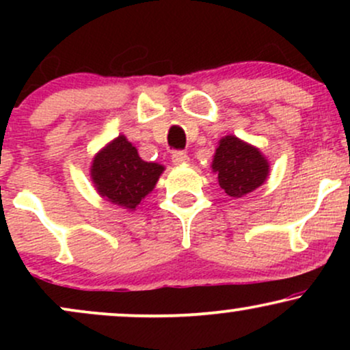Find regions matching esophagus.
<instances>
[{
    "label": "esophagus",
    "instance_id": "esophagus-1",
    "mask_svg": "<svg viewBox=\"0 0 350 350\" xmlns=\"http://www.w3.org/2000/svg\"><path fill=\"white\" fill-rule=\"evenodd\" d=\"M171 159H172V163H174V164H186V163H189V156L186 154V152H183V151H174V152H172Z\"/></svg>",
    "mask_w": 350,
    "mask_h": 350
}]
</instances>
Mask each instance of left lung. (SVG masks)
<instances>
[{
  "label": "left lung",
  "mask_w": 350,
  "mask_h": 350,
  "mask_svg": "<svg viewBox=\"0 0 350 350\" xmlns=\"http://www.w3.org/2000/svg\"><path fill=\"white\" fill-rule=\"evenodd\" d=\"M212 171L228 198L240 199L258 189L270 176V163L260 148L227 135L217 144Z\"/></svg>",
  "instance_id": "left-lung-1"
}]
</instances>
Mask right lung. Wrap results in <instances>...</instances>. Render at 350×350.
Masks as SVG:
<instances>
[{"mask_svg":"<svg viewBox=\"0 0 350 350\" xmlns=\"http://www.w3.org/2000/svg\"><path fill=\"white\" fill-rule=\"evenodd\" d=\"M164 166L139 158L124 135H118L92 159L90 179L107 202L133 212L154 189Z\"/></svg>","mask_w":350,"mask_h":350,"instance_id":"1","label":"right lung"}]
</instances>
